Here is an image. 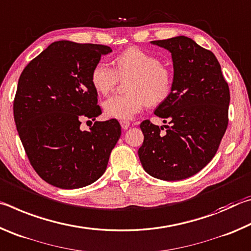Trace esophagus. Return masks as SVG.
Listing matches in <instances>:
<instances>
[{
	"label": "esophagus",
	"instance_id": "obj_1",
	"mask_svg": "<svg viewBox=\"0 0 251 251\" xmlns=\"http://www.w3.org/2000/svg\"><path fill=\"white\" fill-rule=\"evenodd\" d=\"M129 125H130V123L128 121H125V120L121 121V126H122L123 129H127L129 127Z\"/></svg>",
	"mask_w": 251,
	"mask_h": 251
}]
</instances>
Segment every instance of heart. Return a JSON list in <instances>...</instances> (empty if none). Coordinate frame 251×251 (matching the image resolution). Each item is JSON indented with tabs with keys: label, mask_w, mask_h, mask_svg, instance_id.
Segmentation results:
<instances>
[{
	"label": "heart",
	"mask_w": 251,
	"mask_h": 251,
	"mask_svg": "<svg viewBox=\"0 0 251 251\" xmlns=\"http://www.w3.org/2000/svg\"><path fill=\"white\" fill-rule=\"evenodd\" d=\"M126 80V94L108 97L103 103L106 115L116 120H130L146 106H158L171 97L174 74L161 64L159 57L137 48H129L114 59V69L99 62L93 66L90 80L95 92L101 95L116 86L120 79Z\"/></svg>",
	"instance_id": "b5f03b06"
}]
</instances>
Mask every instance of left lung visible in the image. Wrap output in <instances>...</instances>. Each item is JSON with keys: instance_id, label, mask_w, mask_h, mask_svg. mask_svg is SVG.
<instances>
[{"instance_id": "obj_1", "label": "left lung", "mask_w": 251, "mask_h": 251, "mask_svg": "<svg viewBox=\"0 0 251 251\" xmlns=\"http://www.w3.org/2000/svg\"><path fill=\"white\" fill-rule=\"evenodd\" d=\"M168 50L174 63V90L156 108L163 127L142 122L138 150L143 168L161 180L192 177L214 158L228 126L230 93L215 54L186 36L152 41Z\"/></svg>"}]
</instances>
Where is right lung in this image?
<instances>
[{"mask_svg": "<svg viewBox=\"0 0 251 251\" xmlns=\"http://www.w3.org/2000/svg\"><path fill=\"white\" fill-rule=\"evenodd\" d=\"M109 46L58 41L33 58L14 97L16 128L27 158L42 179L62 189L91 185L103 175L121 137L115 118L80 129L101 114L90 76Z\"/></svg>", "mask_w": 251, "mask_h": 251, "instance_id": "right-lung-1", "label": "right lung"}]
</instances>
